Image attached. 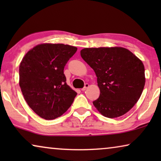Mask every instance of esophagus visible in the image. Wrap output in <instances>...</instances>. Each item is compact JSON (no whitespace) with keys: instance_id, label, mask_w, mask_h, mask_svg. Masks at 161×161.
<instances>
[{"instance_id":"obj_1","label":"esophagus","mask_w":161,"mask_h":161,"mask_svg":"<svg viewBox=\"0 0 161 161\" xmlns=\"http://www.w3.org/2000/svg\"><path fill=\"white\" fill-rule=\"evenodd\" d=\"M89 87V83H86L85 86H84V87H83V89H81V90H82L83 92H84L85 90L87 89Z\"/></svg>"}]
</instances>
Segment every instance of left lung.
Here are the masks:
<instances>
[{
  "label": "left lung",
  "mask_w": 161,
  "mask_h": 161,
  "mask_svg": "<svg viewBox=\"0 0 161 161\" xmlns=\"http://www.w3.org/2000/svg\"><path fill=\"white\" fill-rule=\"evenodd\" d=\"M83 60L94 69L100 94L93 105L103 116L116 118L133 108L145 85L144 64L122 47L83 48Z\"/></svg>",
  "instance_id": "8db88e82"
}]
</instances>
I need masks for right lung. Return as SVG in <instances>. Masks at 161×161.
Segmentation results:
<instances>
[{"instance_id":"right-lung-1","label":"right lung","mask_w":161,"mask_h":161,"mask_svg":"<svg viewBox=\"0 0 161 161\" xmlns=\"http://www.w3.org/2000/svg\"><path fill=\"white\" fill-rule=\"evenodd\" d=\"M77 50L64 44H39L22 59L19 87L27 104L42 119L59 117L73 103L77 93L66 83L64 69Z\"/></svg>"}]
</instances>
